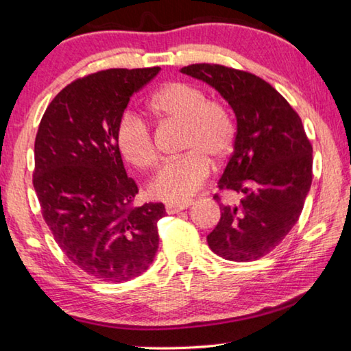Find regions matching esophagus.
Listing matches in <instances>:
<instances>
[{
	"mask_svg": "<svg viewBox=\"0 0 351 351\" xmlns=\"http://www.w3.org/2000/svg\"><path fill=\"white\" fill-rule=\"evenodd\" d=\"M190 206H193V201H185V202H171L166 206V212L168 213H177L182 212V210L188 208Z\"/></svg>",
	"mask_w": 351,
	"mask_h": 351,
	"instance_id": "34e87169",
	"label": "esophagus"
}]
</instances>
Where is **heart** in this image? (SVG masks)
<instances>
[{
  "instance_id": "obj_1",
  "label": "heart",
  "mask_w": 351,
  "mask_h": 351,
  "mask_svg": "<svg viewBox=\"0 0 351 351\" xmlns=\"http://www.w3.org/2000/svg\"><path fill=\"white\" fill-rule=\"evenodd\" d=\"M147 110L161 123L183 127L182 157L163 165L149 191L154 197L183 202L207 180L210 161L221 165L235 144V125L218 101L208 100L201 88L185 82H171L147 101ZM116 144L122 157L139 171H150L158 155L154 136L145 123L132 114L116 127Z\"/></svg>"
}]
</instances>
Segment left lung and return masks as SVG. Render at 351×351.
<instances>
[{
    "mask_svg": "<svg viewBox=\"0 0 351 351\" xmlns=\"http://www.w3.org/2000/svg\"><path fill=\"white\" fill-rule=\"evenodd\" d=\"M182 73L208 83L237 117L234 152L218 182L219 191L240 194L221 204V219L207 241L234 262L267 256L292 230L312 183V144L287 100L265 80L221 64H191ZM221 201L217 193L213 196Z\"/></svg>",
    "mask_w": 351,
    "mask_h": 351,
    "instance_id": "obj_1",
    "label": "left lung"
}]
</instances>
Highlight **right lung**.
Returning a JSON list of instances; mask_svg holds the SVG:
<instances>
[{
  "label": "right lung",
  "instance_id": "right-lung-1",
  "mask_svg": "<svg viewBox=\"0 0 351 351\" xmlns=\"http://www.w3.org/2000/svg\"><path fill=\"white\" fill-rule=\"evenodd\" d=\"M158 72L108 69L75 80L47 106L36 134L32 185L42 217L64 254L99 281H130L158 250L165 206H134L138 185L116 144L130 97Z\"/></svg>",
  "mask_w": 351,
  "mask_h": 351
}]
</instances>
